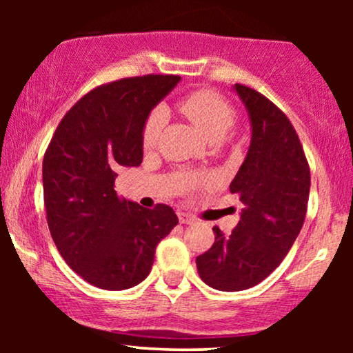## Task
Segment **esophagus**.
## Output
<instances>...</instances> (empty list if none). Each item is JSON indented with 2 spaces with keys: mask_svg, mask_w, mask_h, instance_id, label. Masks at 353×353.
Wrapping results in <instances>:
<instances>
[{
  "mask_svg": "<svg viewBox=\"0 0 353 353\" xmlns=\"http://www.w3.org/2000/svg\"><path fill=\"white\" fill-rule=\"evenodd\" d=\"M178 219H180V223L183 225H192L196 221L194 216L191 214H186V212H180V214H178Z\"/></svg>",
  "mask_w": 353,
  "mask_h": 353,
  "instance_id": "1",
  "label": "esophagus"
}]
</instances>
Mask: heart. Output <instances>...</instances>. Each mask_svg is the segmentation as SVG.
Segmentation results:
<instances>
[{"label": "heart", "instance_id": "obj_1", "mask_svg": "<svg viewBox=\"0 0 353 353\" xmlns=\"http://www.w3.org/2000/svg\"><path fill=\"white\" fill-rule=\"evenodd\" d=\"M180 109L210 143H220L236 122L234 109L214 91H196L183 101ZM165 120V110H152L143 130V143L146 146L156 143Z\"/></svg>", "mask_w": 353, "mask_h": 353}]
</instances>
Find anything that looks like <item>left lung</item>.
<instances>
[{
	"mask_svg": "<svg viewBox=\"0 0 353 353\" xmlns=\"http://www.w3.org/2000/svg\"><path fill=\"white\" fill-rule=\"evenodd\" d=\"M250 122V144L230 185L244 209L230 234L196 259L205 284L225 292L263 281L286 257L305 220L310 168L289 119L259 91L236 83Z\"/></svg>",
	"mask_w": 353,
	"mask_h": 353,
	"instance_id": "obj_1",
	"label": "left lung"
}]
</instances>
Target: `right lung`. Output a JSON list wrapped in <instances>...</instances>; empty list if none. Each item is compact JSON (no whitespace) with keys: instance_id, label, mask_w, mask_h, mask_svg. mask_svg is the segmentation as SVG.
<instances>
[{"instance_id":"add662e5","label":"right lung","mask_w":353,"mask_h":353,"mask_svg":"<svg viewBox=\"0 0 353 353\" xmlns=\"http://www.w3.org/2000/svg\"><path fill=\"white\" fill-rule=\"evenodd\" d=\"M176 75H146L103 85L61 120L43 159V194L52 241L85 281L108 291L148 276L161 241L178 223L172 207L143 209L119 199L120 167L143 162L151 110L175 88Z\"/></svg>"}]
</instances>
